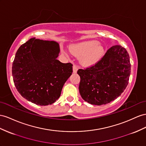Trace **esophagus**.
<instances>
[{
  "label": "esophagus",
  "mask_w": 146,
  "mask_h": 146,
  "mask_svg": "<svg viewBox=\"0 0 146 146\" xmlns=\"http://www.w3.org/2000/svg\"><path fill=\"white\" fill-rule=\"evenodd\" d=\"M77 70H78L77 66L76 65L74 64V65L73 66V72H74V73H76L77 71Z\"/></svg>",
  "instance_id": "obj_1"
}]
</instances>
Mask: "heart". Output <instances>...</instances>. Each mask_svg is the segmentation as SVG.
I'll list each match as a JSON object with an SVG mask.
<instances>
[{"label":"heart","instance_id":"obj_1","mask_svg":"<svg viewBox=\"0 0 146 146\" xmlns=\"http://www.w3.org/2000/svg\"><path fill=\"white\" fill-rule=\"evenodd\" d=\"M72 54L82 57V62L85 66H92L99 61L103 56V46L96 40H90L73 45L70 47Z\"/></svg>","mask_w":146,"mask_h":146}]
</instances>
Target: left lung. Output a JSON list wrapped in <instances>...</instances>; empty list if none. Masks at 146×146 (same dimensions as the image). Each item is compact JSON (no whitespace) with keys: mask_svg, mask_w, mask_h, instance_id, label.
<instances>
[{"mask_svg":"<svg viewBox=\"0 0 146 146\" xmlns=\"http://www.w3.org/2000/svg\"><path fill=\"white\" fill-rule=\"evenodd\" d=\"M130 73L131 64L127 50L120 45L112 46L96 64L78 70L80 95L92 104L109 103L123 92Z\"/></svg>","mask_w":146,"mask_h":146,"instance_id":"1","label":"left lung"}]
</instances>
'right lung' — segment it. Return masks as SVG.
I'll return each instance as SVG.
<instances>
[{"instance_id":"1","label":"right lung","mask_w":146,"mask_h":146,"mask_svg":"<svg viewBox=\"0 0 146 146\" xmlns=\"http://www.w3.org/2000/svg\"><path fill=\"white\" fill-rule=\"evenodd\" d=\"M60 46L54 41L32 38L19 47L12 64L16 88L21 95L40 106L52 104L61 95L72 73V64L57 60Z\"/></svg>"}]
</instances>
